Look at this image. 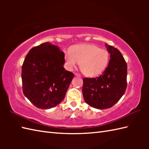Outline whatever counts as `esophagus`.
I'll use <instances>...</instances> for the list:
<instances>
[{"mask_svg":"<svg viewBox=\"0 0 149 149\" xmlns=\"http://www.w3.org/2000/svg\"><path fill=\"white\" fill-rule=\"evenodd\" d=\"M75 75L77 77H81V75L79 74H78V73H75Z\"/></svg>","mask_w":149,"mask_h":149,"instance_id":"34e87169","label":"esophagus"}]
</instances>
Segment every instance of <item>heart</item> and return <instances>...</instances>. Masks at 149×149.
Returning a JSON list of instances; mask_svg holds the SVG:
<instances>
[{
	"label": "heart",
	"instance_id": "b5f03b06",
	"mask_svg": "<svg viewBox=\"0 0 149 149\" xmlns=\"http://www.w3.org/2000/svg\"><path fill=\"white\" fill-rule=\"evenodd\" d=\"M66 67L69 70L75 68L77 63L83 74L87 77H95L100 74L107 67L109 54L107 50L100 49L91 44L75 45L70 52H65Z\"/></svg>",
	"mask_w": 149,
	"mask_h": 149
}]
</instances>
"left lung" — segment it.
<instances>
[{
	"label": "left lung",
	"instance_id": "1",
	"mask_svg": "<svg viewBox=\"0 0 149 149\" xmlns=\"http://www.w3.org/2000/svg\"><path fill=\"white\" fill-rule=\"evenodd\" d=\"M106 46L110 54V59L105 71L99 77L83 79L85 102L99 109L115 105L127 88V63L118 49L107 44Z\"/></svg>",
	"mask_w": 149,
	"mask_h": 149
}]
</instances>
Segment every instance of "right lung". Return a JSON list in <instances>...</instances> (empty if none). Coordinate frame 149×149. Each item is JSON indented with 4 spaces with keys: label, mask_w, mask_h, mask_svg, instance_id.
I'll list each match as a JSON object with an SVG mask.
<instances>
[{
    "label": "right lung",
    "mask_w": 149,
    "mask_h": 149,
    "mask_svg": "<svg viewBox=\"0 0 149 149\" xmlns=\"http://www.w3.org/2000/svg\"><path fill=\"white\" fill-rule=\"evenodd\" d=\"M64 52L43 43L31 49L22 68L24 95L40 109H50L64 99L74 74L65 70Z\"/></svg>",
    "instance_id": "right-lung-1"
}]
</instances>
